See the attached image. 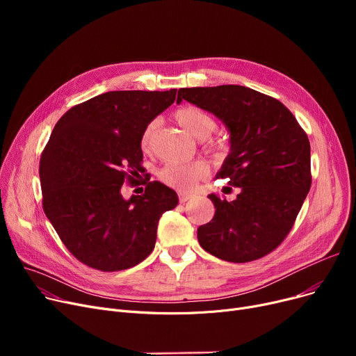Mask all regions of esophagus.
<instances>
[{"instance_id":"esophagus-1","label":"esophagus","mask_w":356,"mask_h":356,"mask_svg":"<svg viewBox=\"0 0 356 356\" xmlns=\"http://www.w3.org/2000/svg\"><path fill=\"white\" fill-rule=\"evenodd\" d=\"M192 199V195L191 193H184V192H180L179 193V200H180V203H186V202H189Z\"/></svg>"}]
</instances>
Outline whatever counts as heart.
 Returning a JSON list of instances; mask_svg holds the SVG:
<instances>
[{
	"label": "heart",
	"mask_w": 356,
	"mask_h": 356,
	"mask_svg": "<svg viewBox=\"0 0 356 356\" xmlns=\"http://www.w3.org/2000/svg\"><path fill=\"white\" fill-rule=\"evenodd\" d=\"M175 118L177 124L197 140L208 138L216 128V121L208 112H204L196 106H186L179 109ZM157 129V121L148 122L141 136V148L148 152L152 148L153 138ZM215 149H219L222 145L219 143H212ZM209 175V165L202 160L191 163H168L160 170V179L179 191H189L196 184V181L204 179Z\"/></svg>",
	"instance_id": "heart-1"
}]
</instances>
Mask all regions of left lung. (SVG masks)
<instances>
[{
	"mask_svg": "<svg viewBox=\"0 0 356 356\" xmlns=\"http://www.w3.org/2000/svg\"><path fill=\"white\" fill-rule=\"evenodd\" d=\"M183 99L225 124L231 152L216 177L239 188L231 202L208 196L216 211L197 228L200 247L229 263L267 255L287 236L310 191L306 133L282 102L251 88H181Z\"/></svg>",
	"mask_w": 356,
	"mask_h": 356,
	"instance_id": "8db88e82",
	"label": "left lung"
}]
</instances>
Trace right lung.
Returning a JSON list of instances; mask_svg holds the SVG:
<instances>
[{
  "label": "right lung",
  "instance_id": "obj_1",
  "mask_svg": "<svg viewBox=\"0 0 356 356\" xmlns=\"http://www.w3.org/2000/svg\"><path fill=\"white\" fill-rule=\"evenodd\" d=\"M177 89L112 90L70 108L40 159L43 209L66 248L88 267L120 271L156 245L160 216L177 193L149 181L124 199L121 186L143 173L145 125L170 106Z\"/></svg>",
  "mask_w": 356,
  "mask_h": 356
}]
</instances>
